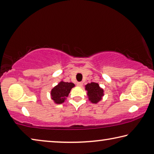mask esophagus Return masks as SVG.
<instances>
[{
  "mask_svg": "<svg viewBox=\"0 0 154 154\" xmlns=\"http://www.w3.org/2000/svg\"><path fill=\"white\" fill-rule=\"evenodd\" d=\"M82 85H83V82H77V86L81 87V86H82Z\"/></svg>",
  "mask_w": 154,
  "mask_h": 154,
  "instance_id": "esophagus-1",
  "label": "esophagus"
}]
</instances>
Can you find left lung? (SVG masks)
Masks as SVG:
<instances>
[{
	"label": "left lung",
	"mask_w": 154,
	"mask_h": 154,
	"mask_svg": "<svg viewBox=\"0 0 154 154\" xmlns=\"http://www.w3.org/2000/svg\"><path fill=\"white\" fill-rule=\"evenodd\" d=\"M85 90H87V95L89 100L92 103L96 104L102 99L104 96V90L100 86L98 83L91 82L85 85Z\"/></svg>",
	"instance_id": "left-lung-1"
}]
</instances>
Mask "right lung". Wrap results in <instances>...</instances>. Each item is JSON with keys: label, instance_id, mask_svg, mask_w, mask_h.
<instances>
[{"label": "right lung", "instance_id": "1", "mask_svg": "<svg viewBox=\"0 0 154 154\" xmlns=\"http://www.w3.org/2000/svg\"><path fill=\"white\" fill-rule=\"evenodd\" d=\"M73 87H75L73 83L64 82L62 81L51 90V99L54 101V103L58 105L63 103Z\"/></svg>", "mask_w": 154, "mask_h": 154}]
</instances>
